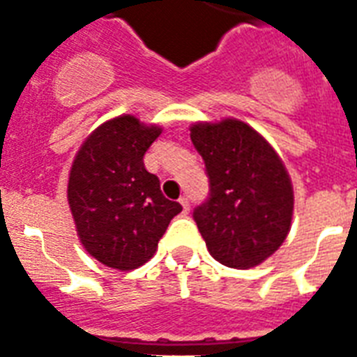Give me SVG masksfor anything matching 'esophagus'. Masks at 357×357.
I'll return each mask as SVG.
<instances>
[{
    "label": "esophagus",
    "mask_w": 357,
    "mask_h": 357,
    "mask_svg": "<svg viewBox=\"0 0 357 357\" xmlns=\"http://www.w3.org/2000/svg\"><path fill=\"white\" fill-rule=\"evenodd\" d=\"M179 204H181V207H183V213H189L190 211L189 198H187V196H181V198H179Z\"/></svg>",
    "instance_id": "obj_1"
}]
</instances>
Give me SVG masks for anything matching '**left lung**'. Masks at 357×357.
<instances>
[{
	"mask_svg": "<svg viewBox=\"0 0 357 357\" xmlns=\"http://www.w3.org/2000/svg\"><path fill=\"white\" fill-rule=\"evenodd\" d=\"M190 140L209 178V198L192 213L209 254L231 268L259 265L291 229L294 195L285 165L241 120L192 123Z\"/></svg>",
	"mask_w": 357,
	"mask_h": 357,
	"instance_id": "1",
	"label": "left lung"
}]
</instances>
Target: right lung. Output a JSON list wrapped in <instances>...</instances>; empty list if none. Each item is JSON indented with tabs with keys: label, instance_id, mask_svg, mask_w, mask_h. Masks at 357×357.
I'll list each match as a JSON object with an SVG mask.
<instances>
[{
	"label": "right lung",
	"instance_id": "obj_1",
	"mask_svg": "<svg viewBox=\"0 0 357 357\" xmlns=\"http://www.w3.org/2000/svg\"><path fill=\"white\" fill-rule=\"evenodd\" d=\"M161 131L133 114L107 120L86 137L70 168L68 204L81 244L116 271L150 261L181 211L144 167L146 150Z\"/></svg>",
	"mask_w": 357,
	"mask_h": 357
}]
</instances>
